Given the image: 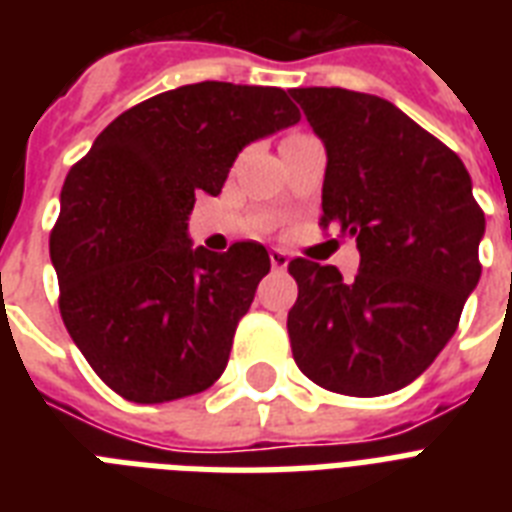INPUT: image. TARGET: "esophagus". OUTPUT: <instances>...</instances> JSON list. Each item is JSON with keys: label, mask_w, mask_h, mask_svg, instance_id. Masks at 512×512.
Returning <instances> with one entry per match:
<instances>
[{"label": "esophagus", "mask_w": 512, "mask_h": 512, "mask_svg": "<svg viewBox=\"0 0 512 512\" xmlns=\"http://www.w3.org/2000/svg\"><path fill=\"white\" fill-rule=\"evenodd\" d=\"M268 257H271L273 271H284V268H287L289 257H287V252H284V249H271V252H268Z\"/></svg>", "instance_id": "obj_1"}]
</instances>
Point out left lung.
Instances as JSON below:
<instances>
[{
    "instance_id": "left-lung-1",
    "label": "left lung",
    "mask_w": 512,
    "mask_h": 512,
    "mask_svg": "<svg viewBox=\"0 0 512 512\" xmlns=\"http://www.w3.org/2000/svg\"><path fill=\"white\" fill-rule=\"evenodd\" d=\"M327 146L319 225L356 236L358 273L289 263L297 303L289 345L308 380L345 396H385L417 380L460 324L481 279L484 209L460 156L388 100L297 87Z\"/></svg>"
}]
</instances>
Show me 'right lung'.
<instances>
[{"instance_id":"add662e5","label":"right lung","mask_w":512,"mask_h":512,"mask_svg":"<svg viewBox=\"0 0 512 512\" xmlns=\"http://www.w3.org/2000/svg\"><path fill=\"white\" fill-rule=\"evenodd\" d=\"M295 122L281 87L185 84L116 116L71 167L50 233L60 316L122 398L175 401L223 374L271 257L257 241L193 249L188 215L241 148Z\"/></svg>"}]
</instances>
